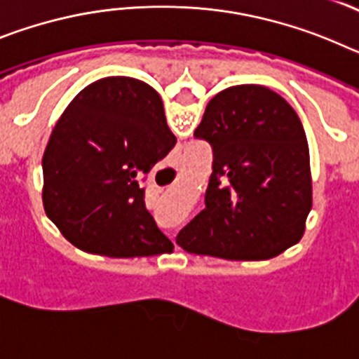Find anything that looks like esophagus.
<instances>
[{
    "label": "esophagus",
    "instance_id": "1",
    "mask_svg": "<svg viewBox=\"0 0 359 359\" xmlns=\"http://www.w3.org/2000/svg\"><path fill=\"white\" fill-rule=\"evenodd\" d=\"M170 237H172V236H170Z\"/></svg>",
    "mask_w": 359,
    "mask_h": 359
}]
</instances>
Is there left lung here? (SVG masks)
Here are the masks:
<instances>
[{
	"label": "left lung",
	"instance_id": "left-lung-1",
	"mask_svg": "<svg viewBox=\"0 0 359 359\" xmlns=\"http://www.w3.org/2000/svg\"><path fill=\"white\" fill-rule=\"evenodd\" d=\"M196 138L212 145L205 208L176 237L185 252L264 261L297 244L313 207L302 122L278 93L226 88L208 102Z\"/></svg>",
	"mask_w": 359,
	"mask_h": 359
}]
</instances>
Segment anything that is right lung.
Returning a JSON list of instances; mask_svg holds the SVG:
<instances>
[{"label":"right lung","instance_id":"obj_1","mask_svg":"<svg viewBox=\"0 0 359 359\" xmlns=\"http://www.w3.org/2000/svg\"><path fill=\"white\" fill-rule=\"evenodd\" d=\"M174 145L151 86L131 77L91 82L68 104L44 149V212L88 253H170L172 243L145 208L140 180Z\"/></svg>","mask_w":359,"mask_h":359}]
</instances>
